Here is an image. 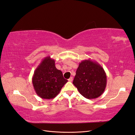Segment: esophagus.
Instances as JSON below:
<instances>
[{
	"label": "esophagus",
	"mask_w": 135,
	"mask_h": 135,
	"mask_svg": "<svg viewBox=\"0 0 135 135\" xmlns=\"http://www.w3.org/2000/svg\"><path fill=\"white\" fill-rule=\"evenodd\" d=\"M72 80H73V78H72V77H71L70 79H68V81H72Z\"/></svg>",
	"instance_id": "34e87169"
}]
</instances>
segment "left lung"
Returning a JSON list of instances; mask_svg holds the SVG:
<instances>
[{
    "label": "left lung",
    "mask_w": 135,
    "mask_h": 135,
    "mask_svg": "<svg viewBox=\"0 0 135 135\" xmlns=\"http://www.w3.org/2000/svg\"><path fill=\"white\" fill-rule=\"evenodd\" d=\"M79 93L88 99L101 96L107 85V75L97 61L84 60L79 63L73 81Z\"/></svg>",
    "instance_id": "left-lung-1"
}]
</instances>
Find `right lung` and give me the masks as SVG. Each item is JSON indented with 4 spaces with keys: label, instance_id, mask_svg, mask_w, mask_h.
I'll return each mask as SVG.
<instances>
[{
    "label": "right lung",
    "instance_id": "add662e5",
    "mask_svg": "<svg viewBox=\"0 0 135 135\" xmlns=\"http://www.w3.org/2000/svg\"><path fill=\"white\" fill-rule=\"evenodd\" d=\"M55 63L50 56L46 57L34 71L32 78L33 88L41 99H54L68 81L62 72L55 67Z\"/></svg>",
    "mask_w": 135,
    "mask_h": 135
}]
</instances>
